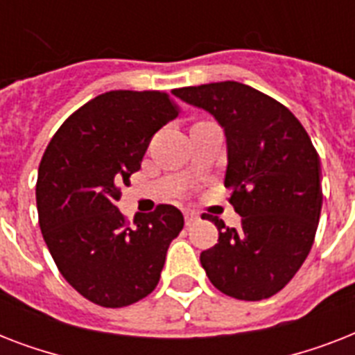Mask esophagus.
I'll use <instances>...</instances> for the list:
<instances>
[{
  "label": "esophagus",
  "instance_id": "obj_1",
  "mask_svg": "<svg viewBox=\"0 0 355 355\" xmlns=\"http://www.w3.org/2000/svg\"><path fill=\"white\" fill-rule=\"evenodd\" d=\"M199 221V216L195 214V211H186L184 214V223H186V227H191L195 223Z\"/></svg>",
  "mask_w": 355,
  "mask_h": 355
}]
</instances>
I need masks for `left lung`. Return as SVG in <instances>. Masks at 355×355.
I'll use <instances>...</instances> for the list:
<instances>
[{
    "instance_id": "1",
    "label": "left lung",
    "mask_w": 355,
    "mask_h": 355,
    "mask_svg": "<svg viewBox=\"0 0 355 355\" xmlns=\"http://www.w3.org/2000/svg\"><path fill=\"white\" fill-rule=\"evenodd\" d=\"M225 128V186L241 227L217 217L219 239L200 263L221 293L263 300L284 289L308 258L322 208L320 160L306 128L272 97L236 80L173 92Z\"/></svg>"
}]
</instances>
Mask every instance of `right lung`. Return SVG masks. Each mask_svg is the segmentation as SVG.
Masks as SVG:
<instances>
[{
	"mask_svg": "<svg viewBox=\"0 0 355 355\" xmlns=\"http://www.w3.org/2000/svg\"><path fill=\"white\" fill-rule=\"evenodd\" d=\"M177 116L166 92H107L71 114L42 156V236L60 275L97 306L123 308L155 291L169 243L184 228L171 205L136 214L134 225L116 206L150 138Z\"/></svg>",
	"mask_w": 355,
	"mask_h": 355,
	"instance_id": "add662e5",
	"label": "right lung"
}]
</instances>
